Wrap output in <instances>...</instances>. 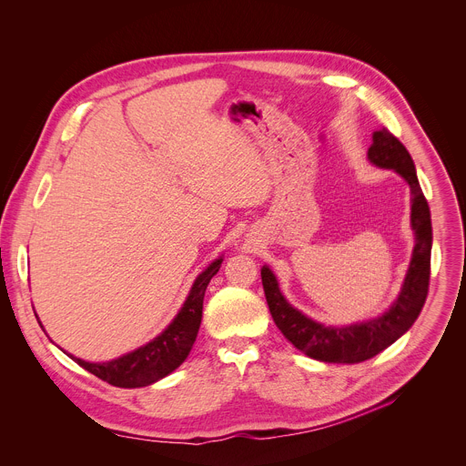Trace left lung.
I'll list each match as a JSON object with an SVG mask.
<instances>
[{"label": "left lung", "instance_id": "8db88e82", "mask_svg": "<svg viewBox=\"0 0 466 466\" xmlns=\"http://www.w3.org/2000/svg\"><path fill=\"white\" fill-rule=\"evenodd\" d=\"M369 158L380 167L396 169L411 186V225L417 234L410 271L400 297L381 317L345 328H326L291 308L282 297L269 268L261 269V284L275 324L284 338L306 356L326 363H361L392 345L413 326L422 311L431 273V218L406 146L390 130L374 132Z\"/></svg>", "mask_w": 466, "mask_h": 466}]
</instances>
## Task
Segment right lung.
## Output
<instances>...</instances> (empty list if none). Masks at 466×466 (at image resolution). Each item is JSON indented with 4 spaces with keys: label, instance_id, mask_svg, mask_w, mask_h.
<instances>
[{
    "label": "right lung",
    "instance_id": "add662e5",
    "mask_svg": "<svg viewBox=\"0 0 466 466\" xmlns=\"http://www.w3.org/2000/svg\"><path fill=\"white\" fill-rule=\"evenodd\" d=\"M221 261V258L216 259L203 275H198L182 309L155 341L108 363H88L74 356L70 358L99 380L125 389L146 387L167 376L187 358L195 343L203 319L205 291L219 271Z\"/></svg>",
    "mask_w": 466,
    "mask_h": 466
}]
</instances>
